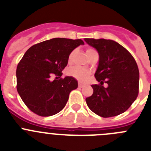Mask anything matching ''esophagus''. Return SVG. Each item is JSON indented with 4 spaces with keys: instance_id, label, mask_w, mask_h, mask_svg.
<instances>
[{
    "instance_id": "34e87169",
    "label": "esophagus",
    "mask_w": 151,
    "mask_h": 151,
    "mask_svg": "<svg viewBox=\"0 0 151 151\" xmlns=\"http://www.w3.org/2000/svg\"><path fill=\"white\" fill-rule=\"evenodd\" d=\"M84 87H85V85H82V84H78V88H84Z\"/></svg>"
}]
</instances>
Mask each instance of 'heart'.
<instances>
[{"label":"heart","mask_w":151,"mask_h":151,"mask_svg":"<svg viewBox=\"0 0 151 151\" xmlns=\"http://www.w3.org/2000/svg\"><path fill=\"white\" fill-rule=\"evenodd\" d=\"M94 52H96V50H93V49H88L86 53H87V55H89V54H91V53H94ZM74 54L75 51H73L71 54H69V58H68L69 62H71L73 60ZM69 74L74 77V78H77L80 82H85L87 80L88 76H89L90 73H89L88 69H85V68L80 67V66H74V67L69 69Z\"/></svg>","instance_id":"heart-1"}]
</instances>
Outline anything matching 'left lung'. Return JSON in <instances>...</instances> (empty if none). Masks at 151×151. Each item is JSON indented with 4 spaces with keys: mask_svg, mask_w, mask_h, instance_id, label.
<instances>
[{
    "mask_svg": "<svg viewBox=\"0 0 151 151\" xmlns=\"http://www.w3.org/2000/svg\"><path fill=\"white\" fill-rule=\"evenodd\" d=\"M98 52L95 78L101 85H92L93 94L85 101L92 112L101 117L118 116L130 107L138 94L139 71L134 57L113 40L85 38ZM108 84L105 88L101 85Z\"/></svg>",
    "mask_w": 151,
    "mask_h": 151,
    "instance_id": "left-lung-1",
    "label": "left lung"
}]
</instances>
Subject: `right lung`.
<instances>
[{"label": "right lung", "mask_w": 151, "mask_h": 151, "mask_svg": "<svg viewBox=\"0 0 151 151\" xmlns=\"http://www.w3.org/2000/svg\"><path fill=\"white\" fill-rule=\"evenodd\" d=\"M81 39L56 38L33 45L25 53L17 69V91L24 104L41 116L55 115L66 106L71 91L78 88L73 76H62L71 52Z\"/></svg>", "instance_id": "right-lung-1"}]
</instances>
